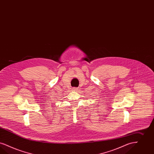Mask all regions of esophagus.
I'll return each mask as SVG.
<instances>
[{"label":"esophagus","mask_w":154,"mask_h":154,"mask_svg":"<svg viewBox=\"0 0 154 154\" xmlns=\"http://www.w3.org/2000/svg\"><path fill=\"white\" fill-rule=\"evenodd\" d=\"M73 89L74 90V91H77L78 90V88H73Z\"/></svg>","instance_id":"34e87169"}]
</instances>
